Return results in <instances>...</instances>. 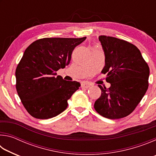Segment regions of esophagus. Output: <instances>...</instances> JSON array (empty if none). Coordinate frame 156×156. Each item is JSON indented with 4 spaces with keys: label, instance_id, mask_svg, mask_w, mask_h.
Listing matches in <instances>:
<instances>
[{
    "label": "esophagus",
    "instance_id": "34e87169",
    "mask_svg": "<svg viewBox=\"0 0 156 156\" xmlns=\"http://www.w3.org/2000/svg\"><path fill=\"white\" fill-rule=\"evenodd\" d=\"M89 87H90V84L89 83H82L81 84V87L83 88H89Z\"/></svg>",
    "mask_w": 156,
    "mask_h": 156
}]
</instances>
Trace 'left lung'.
Segmentation results:
<instances>
[{
    "label": "left lung",
    "mask_w": 156,
    "mask_h": 156,
    "mask_svg": "<svg viewBox=\"0 0 156 156\" xmlns=\"http://www.w3.org/2000/svg\"><path fill=\"white\" fill-rule=\"evenodd\" d=\"M105 56L102 73H107V89L98 85L101 96L94 103L100 115L120 119L133 112L149 87V67L138 47L115 37L100 36Z\"/></svg>",
    "instance_id": "1"
}]
</instances>
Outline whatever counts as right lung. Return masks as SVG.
Wrapping results in <instances>:
<instances>
[{
	"instance_id": "right-lung-1",
	"label": "right lung",
	"mask_w": 156,
	"mask_h": 156,
	"mask_svg": "<svg viewBox=\"0 0 156 156\" xmlns=\"http://www.w3.org/2000/svg\"><path fill=\"white\" fill-rule=\"evenodd\" d=\"M86 38H41L25 49L16 69V88L34 118L49 119L67 109V100L80 84L56 76V72L69 64L73 50Z\"/></svg>"
}]
</instances>
